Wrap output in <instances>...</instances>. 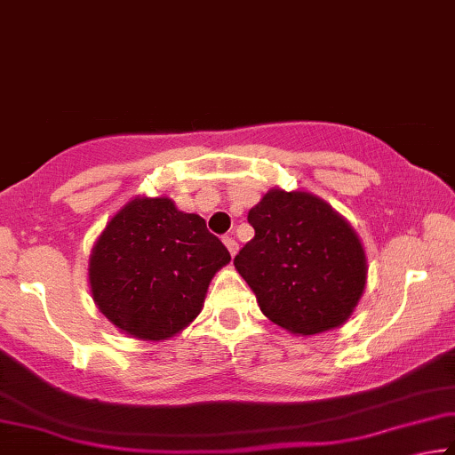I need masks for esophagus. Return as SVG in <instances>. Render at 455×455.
<instances>
[{
    "label": "esophagus",
    "mask_w": 455,
    "mask_h": 455,
    "mask_svg": "<svg viewBox=\"0 0 455 455\" xmlns=\"http://www.w3.org/2000/svg\"><path fill=\"white\" fill-rule=\"evenodd\" d=\"M223 243H226V248L229 250V254L235 256V251H237V242L234 240V237H232V235H223Z\"/></svg>",
    "instance_id": "obj_1"
}]
</instances>
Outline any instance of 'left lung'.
Returning a JSON list of instances; mask_svg holds the SVG:
<instances>
[{
  "label": "left lung",
  "mask_w": 455,
  "mask_h": 455,
  "mask_svg": "<svg viewBox=\"0 0 455 455\" xmlns=\"http://www.w3.org/2000/svg\"><path fill=\"white\" fill-rule=\"evenodd\" d=\"M254 237L234 264L272 323L315 335L344 323L366 284V256L346 220L303 191L272 188L250 209Z\"/></svg>",
  "instance_id": "8db88e82"
}]
</instances>
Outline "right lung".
<instances>
[{"mask_svg":"<svg viewBox=\"0 0 455 455\" xmlns=\"http://www.w3.org/2000/svg\"><path fill=\"white\" fill-rule=\"evenodd\" d=\"M232 260L195 213L169 197H142L108 223L89 262L93 300L140 339H166L199 315L215 272Z\"/></svg>","mask_w":455,"mask_h":455,"instance_id":"obj_1","label":"right lung"}]
</instances>
